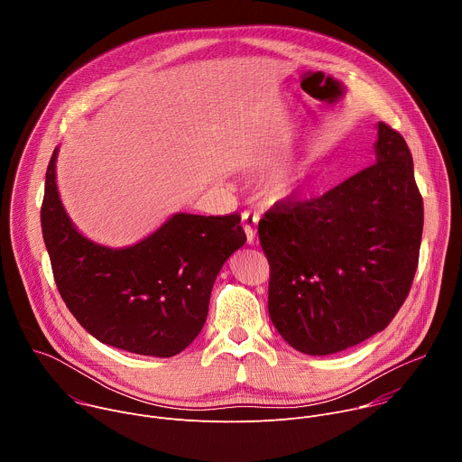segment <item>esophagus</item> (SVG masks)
I'll list each match as a JSON object with an SVG mask.
<instances>
[{
  "mask_svg": "<svg viewBox=\"0 0 462 462\" xmlns=\"http://www.w3.org/2000/svg\"><path fill=\"white\" fill-rule=\"evenodd\" d=\"M257 223H259V216L252 214V212H243L241 216V225L243 230L246 234V243L252 245L255 241V234H257Z\"/></svg>",
  "mask_w": 462,
  "mask_h": 462,
  "instance_id": "esophagus-1",
  "label": "esophagus"
}]
</instances>
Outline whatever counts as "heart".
<instances>
[{"label": "heart", "instance_id": "obj_1", "mask_svg": "<svg viewBox=\"0 0 462 462\" xmlns=\"http://www.w3.org/2000/svg\"><path fill=\"white\" fill-rule=\"evenodd\" d=\"M296 184L298 179L294 173L289 170H280L267 179L265 189L271 199H283V197H289L296 189Z\"/></svg>", "mask_w": 462, "mask_h": 462}]
</instances>
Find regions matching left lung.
<instances>
[{"mask_svg":"<svg viewBox=\"0 0 462 462\" xmlns=\"http://www.w3.org/2000/svg\"><path fill=\"white\" fill-rule=\"evenodd\" d=\"M376 162L321 197H287L259 219L271 265L269 314L305 355H333L383 331L406 301L424 205L413 157L380 122Z\"/></svg>","mask_w":462,"mask_h":462,"instance_id":"1","label":"left lung"}]
</instances>
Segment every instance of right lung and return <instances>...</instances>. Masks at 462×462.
<instances>
[{
    "label": "right lung",
    "instance_id": "1",
    "mask_svg": "<svg viewBox=\"0 0 462 462\" xmlns=\"http://www.w3.org/2000/svg\"><path fill=\"white\" fill-rule=\"evenodd\" d=\"M47 166L42 232L61 300L98 342L146 356L184 351L207 321L223 263L245 245L237 212L175 214L141 243L113 250L86 239L65 214Z\"/></svg>",
    "mask_w": 462,
    "mask_h": 462
}]
</instances>
